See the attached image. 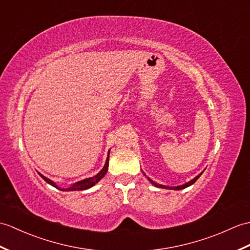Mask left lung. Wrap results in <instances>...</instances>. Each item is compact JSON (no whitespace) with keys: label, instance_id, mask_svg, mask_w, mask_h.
Returning a JSON list of instances; mask_svg holds the SVG:
<instances>
[{"label":"left lung","instance_id":"1","mask_svg":"<svg viewBox=\"0 0 250 250\" xmlns=\"http://www.w3.org/2000/svg\"><path fill=\"white\" fill-rule=\"evenodd\" d=\"M202 173V172H201ZM201 173L200 175H198L197 177H195L193 180H190L189 182H188V183H185V184H183V185H179V187H166V185H162V184H159V183H156V182H154V181H152L151 179H149L148 178V180L150 182H151L154 187H156V188H167V189H175V190H179V189H183V188H188V187H190L191 184H194L197 180H198V178L201 176ZM145 175V173H144ZM146 176V175H145Z\"/></svg>","mask_w":250,"mask_h":250}]
</instances>
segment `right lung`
Listing matches in <instances>:
<instances>
[{"label":"right lung","instance_id":"obj_1","mask_svg":"<svg viewBox=\"0 0 250 250\" xmlns=\"http://www.w3.org/2000/svg\"><path fill=\"white\" fill-rule=\"evenodd\" d=\"M108 158H109V151H108V154H107V159H106V162H105V164H104V167L102 168V169L100 170V172H98L96 176H94V177H91V178H87V179H84V180H81V181H79V182H77V183H74V184H72L71 187H69V188H59L56 185V183H54L53 181H52V180H50V179H48V178H45L44 176H42V173H39V176L42 177L44 181L46 182V183H49L50 185H52V187H54V188H59V189H61V190H62V191H70V190H84V189H87V188H92L94 187V185L96 184V183H98L99 181H100V180L105 176V173L107 172V169H108Z\"/></svg>","mask_w":250,"mask_h":250}]
</instances>
